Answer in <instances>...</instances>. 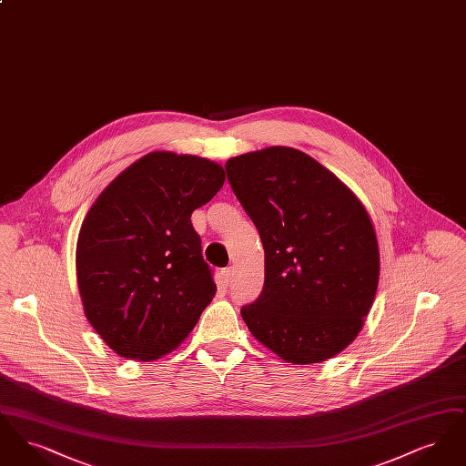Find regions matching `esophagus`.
I'll return each mask as SVG.
<instances>
[{
  "label": "esophagus",
  "mask_w": 466,
  "mask_h": 466,
  "mask_svg": "<svg viewBox=\"0 0 466 466\" xmlns=\"http://www.w3.org/2000/svg\"><path fill=\"white\" fill-rule=\"evenodd\" d=\"M232 276H234V268H232V267H227V268H223L222 281L225 287H228V285H230V281H232Z\"/></svg>",
  "instance_id": "obj_1"
}]
</instances>
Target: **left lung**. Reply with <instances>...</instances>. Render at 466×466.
Here are the masks:
<instances>
[{
    "label": "left lung",
    "mask_w": 466,
    "mask_h": 466,
    "mask_svg": "<svg viewBox=\"0 0 466 466\" xmlns=\"http://www.w3.org/2000/svg\"><path fill=\"white\" fill-rule=\"evenodd\" d=\"M227 177L266 251L260 297L241 309L251 335L293 365L321 363L361 332L379 285L372 220L353 190L289 148L232 157Z\"/></svg>",
    "instance_id": "obj_1"
}]
</instances>
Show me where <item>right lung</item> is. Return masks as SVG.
<instances>
[{"mask_svg": "<svg viewBox=\"0 0 466 466\" xmlns=\"http://www.w3.org/2000/svg\"><path fill=\"white\" fill-rule=\"evenodd\" d=\"M220 164L152 152L90 206L76 241L86 316L122 358L152 361L194 330L217 285L202 258L192 213L222 188Z\"/></svg>", "mask_w": 466, "mask_h": 466, "instance_id": "right-lung-1", "label": "right lung"}]
</instances>
